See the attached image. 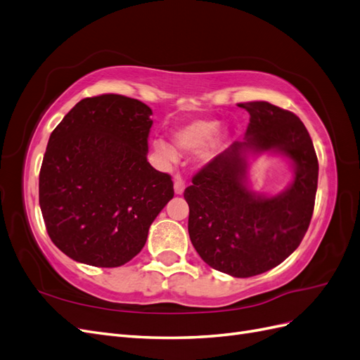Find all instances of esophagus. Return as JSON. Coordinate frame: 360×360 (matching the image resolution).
Returning <instances> with one entry per match:
<instances>
[{
    "mask_svg": "<svg viewBox=\"0 0 360 360\" xmlns=\"http://www.w3.org/2000/svg\"><path fill=\"white\" fill-rule=\"evenodd\" d=\"M184 188H186V183H184V180L181 177H176V180H174V192H176L177 195H181L184 192Z\"/></svg>",
    "mask_w": 360,
    "mask_h": 360,
    "instance_id": "esophagus-1",
    "label": "esophagus"
}]
</instances>
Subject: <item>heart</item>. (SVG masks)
I'll return each mask as SVG.
<instances>
[{
  "mask_svg": "<svg viewBox=\"0 0 360 360\" xmlns=\"http://www.w3.org/2000/svg\"><path fill=\"white\" fill-rule=\"evenodd\" d=\"M217 130H219V123L217 122H207V120L191 122L188 124L179 127L176 132L172 134L174 146L183 151H200L217 134ZM155 148L162 158H165L168 160L174 159V151L167 144H163L162 141H156ZM219 151H221V141L214 139L212 143L202 151V159L212 160L213 158H216V155L219 153Z\"/></svg>",
  "mask_w": 360,
  "mask_h": 360,
  "instance_id": "heart-1",
  "label": "heart"
}]
</instances>
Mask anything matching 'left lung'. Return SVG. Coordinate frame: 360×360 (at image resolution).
Here are the masks:
<instances>
[{
	"label": "left lung",
	"instance_id": "8db88e82",
	"mask_svg": "<svg viewBox=\"0 0 360 360\" xmlns=\"http://www.w3.org/2000/svg\"><path fill=\"white\" fill-rule=\"evenodd\" d=\"M250 115L243 143L212 159L184 189L193 248L210 267L249 278L276 267L300 245L314 212L319 160L297 115L269 102L238 103ZM274 150L293 163L290 186L274 198L245 184L247 153Z\"/></svg>",
	"mask_w": 360,
	"mask_h": 360
}]
</instances>
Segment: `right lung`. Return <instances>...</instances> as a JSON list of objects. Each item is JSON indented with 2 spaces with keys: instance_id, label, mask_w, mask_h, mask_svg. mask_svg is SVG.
<instances>
[{
  "instance_id": "1",
  "label": "right lung",
  "mask_w": 360,
  "mask_h": 360,
  "mask_svg": "<svg viewBox=\"0 0 360 360\" xmlns=\"http://www.w3.org/2000/svg\"><path fill=\"white\" fill-rule=\"evenodd\" d=\"M150 108L120 94L86 97L53 129L39 176L46 231L61 252L94 267L126 264L174 197L150 165Z\"/></svg>"
}]
</instances>
